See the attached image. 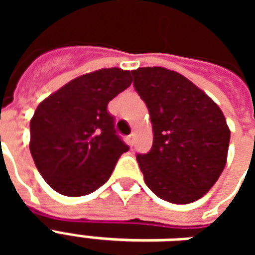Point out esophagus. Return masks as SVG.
<instances>
[{
  "mask_svg": "<svg viewBox=\"0 0 255 255\" xmlns=\"http://www.w3.org/2000/svg\"><path fill=\"white\" fill-rule=\"evenodd\" d=\"M127 140H128V144H129V146H133V144H135V140H136V135H135V133L128 135Z\"/></svg>",
  "mask_w": 255,
  "mask_h": 255,
  "instance_id": "esophagus-1",
  "label": "esophagus"
}]
</instances>
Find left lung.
I'll return each mask as SVG.
<instances>
[{
	"label": "left lung",
	"instance_id": "obj_1",
	"mask_svg": "<svg viewBox=\"0 0 255 255\" xmlns=\"http://www.w3.org/2000/svg\"><path fill=\"white\" fill-rule=\"evenodd\" d=\"M131 73L153 126L151 150L136 155L144 183L168 202L197 201L213 187L227 162L231 132L223 112L175 71L146 67Z\"/></svg>",
	"mask_w": 255,
	"mask_h": 255
}]
</instances>
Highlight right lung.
I'll return each mask as SVG.
<instances>
[{"label": "right lung", "instance_id": "1", "mask_svg": "<svg viewBox=\"0 0 255 255\" xmlns=\"http://www.w3.org/2000/svg\"><path fill=\"white\" fill-rule=\"evenodd\" d=\"M131 83L129 71L104 68L73 79L38 105L30 122V151L54 191L82 197L108 182L128 146L106 108Z\"/></svg>", "mask_w": 255, "mask_h": 255}]
</instances>
